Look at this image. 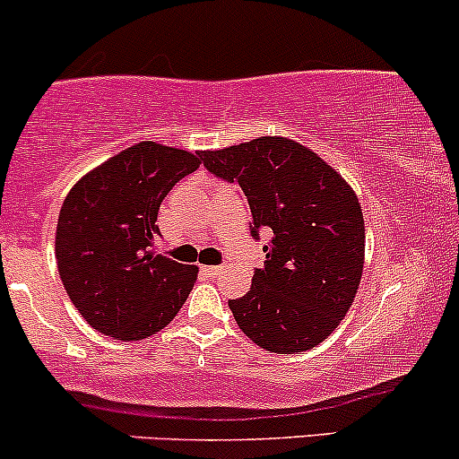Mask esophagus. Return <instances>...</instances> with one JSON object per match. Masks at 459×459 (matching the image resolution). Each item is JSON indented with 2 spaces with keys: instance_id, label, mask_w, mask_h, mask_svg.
Returning <instances> with one entry per match:
<instances>
[{
  "instance_id": "obj_1",
  "label": "esophagus",
  "mask_w": 459,
  "mask_h": 459,
  "mask_svg": "<svg viewBox=\"0 0 459 459\" xmlns=\"http://www.w3.org/2000/svg\"><path fill=\"white\" fill-rule=\"evenodd\" d=\"M204 269V273L208 275V278H216V275L223 273V267H216V264H208V267H201Z\"/></svg>"
}]
</instances>
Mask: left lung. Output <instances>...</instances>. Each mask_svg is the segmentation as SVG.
Returning a JSON list of instances; mask_svg holds the SVG:
<instances>
[{
  "instance_id": "8db88e82",
  "label": "left lung",
  "mask_w": 459,
  "mask_h": 459,
  "mask_svg": "<svg viewBox=\"0 0 459 459\" xmlns=\"http://www.w3.org/2000/svg\"><path fill=\"white\" fill-rule=\"evenodd\" d=\"M216 177L238 181L254 230H269L247 295L230 299L236 324L255 346L307 352L342 324L359 290L366 225L357 195L333 166L299 142L255 137L204 151Z\"/></svg>"
}]
</instances>
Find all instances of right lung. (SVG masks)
Segmentation results:
<instances>
[{
  "label": "right lung",
  "mask_w": 459,
  "mask_h": 459,
  "mask_svg": "<svg viewBox=\"0 0 459 459\" xmlns=\"http://www.w3.org/2000/svg\"><path fill=\"white\" fill-rule=\"evenodd\" d=\"M204 152L140 142L82 175L63 201L56 264L72 304L98 333L140 342L184 307L199 267L155 254L157 212Z\"/></svg>",
  "instance_id": "add662e5"
}]
</instances>
